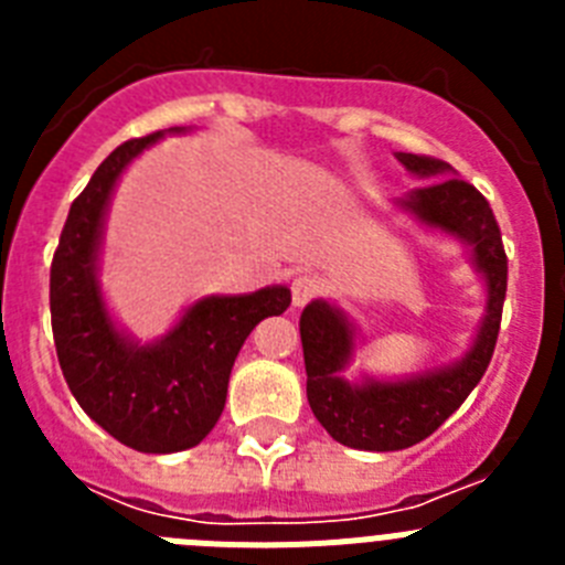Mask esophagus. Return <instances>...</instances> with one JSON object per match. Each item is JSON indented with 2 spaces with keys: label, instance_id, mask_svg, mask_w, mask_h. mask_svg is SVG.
<instances>
[{
  "label": "esophagus",
  "instance_id": "obj_1",
  "mask_svg": "<svg viewBox=\"0 0 565 565\" xmlns=\"http://www.w3.org/2000/svg\"><path fill=\"white\" fill-rule=\"evenodd\" d=\"M319 291H322V282H319L313 274H297V277L291 279V302L297 308L311 302L313 297H319Z\"/></svg>",
  "mask_w": 565,
  "mask_h": 565
}]
</instances>
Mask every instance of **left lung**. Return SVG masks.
Instances as JSON below:
<instances>
[{"label":"left lung","mask_w":565,"mask_h":565,"mask_svg":"<svg viewBox=\"0 0 565 565\" xmlns=\"http://www.w3.org/2000/svg\"><path fill=\"white\" fill-rule=\"evenodd\" d=\"M398 161L413 174L438 181L413 189L402 203L404 212L416 214L424 226L441 228L476 252V266L487 277V319L472 351L447 371L407 379V382L348 384L342 371L353 351L351 326L333 306L317 299L299 317L302 356L308 373V404L317 422L344 447L353 450L391 452L413 447L441 427L472 393L487 373L501 331L503 299H507V252L501 228L489 201L472 183L461 178L444 179L450 163L430 154L398 152Z\"/></svg>","instance_id":"8db88e82"}]
</instances>
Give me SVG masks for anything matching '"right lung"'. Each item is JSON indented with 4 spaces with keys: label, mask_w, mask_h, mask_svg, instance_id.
Masks as SVG:
<instances>
[{
    "label": "right lung",
    "mask_w": 565,
    "mask_h": 565,
    "mask_svg": "<svg viewBox=\"0 0 565 565\" xmlns=\"http://www.w3.org/2000/svg\"><path fill=\"white\" fill-rule=\"evenodd\" d=\"M161 132L113 149L70 206L50 266V322L70 393L96 424L138 452L189 450L212 433L226 404L239 348L259 319L282 313L291 291L194 302L161 342L138 348L115 331L96 282L104 209L118 174Z\"/></svg>",
    "instance_id": "right-lung-1"
}]
</instances>
